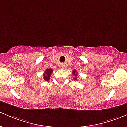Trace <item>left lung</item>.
I'll return each mask as SVG.
<instances>
[{"label": "left lung", "mask_w": 127, "mask_h": 127, "mask_svg": "<svg viewBox=\"0 0 127 127\" xmlns=\"http://www.w3.org/2000/svg\"><path fill=\"white\" fill-rule=\"evenodd\" d=\"M72 73H73V75H75V78L73 77V78L75 79V80H76V79H77V77H76V76H77V72H76V70H73V72H72Z\"/></svg>", "instance_id": "1"}]
</instances>
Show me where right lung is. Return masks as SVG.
<instances>
[{"label":"right lung","instance_id":"obj_1","mask_svg":"<svg viewBox=\"0 0 127 127\" xmlns=\"http://www.w3.org/2000/svg\"><path fill=\"white\" fill-rule=\"evenodd\" d=\"M53 70L52 69H47L46 70L44 71V73H43V78L44 80L48 81L49 79H50V76H51V73H52Z\"/></svg>","mask_w":127,"mask_h":127}]
</instances>
